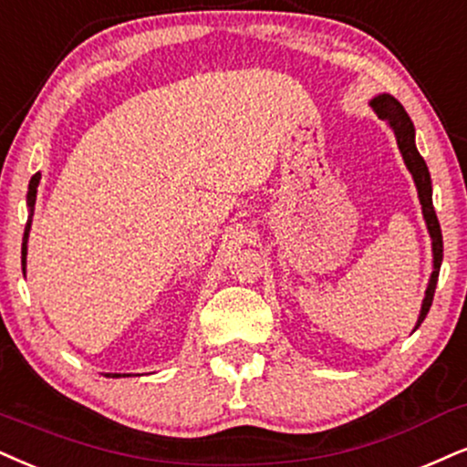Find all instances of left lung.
Listing matches in <instances>:
<instances>
[{
    "mask_svg": "<svg viewBox=\"0 0 467 467\" xmlns=\"http://www.w3.org/2000/svg\"><path fill=\"white\" fill-rule=\"evenodd\" d=\"M370 108L377 112V117L383 119L385 123L389 125V130L394 131L396 145H399V151L402 155V160H405L407 171L411 172L413 183H416L420 205H422V216H424V223H427V229L431 235V251H433V273H431L427 292H424L418 322H416V327H413V331H416L418 327L424 322V318H427L431 303H433L437 277H440L441 260H444L441 229H440V221H437V214L433 210V186H431V172H429L427 162H424V158L420 155L418 147H416V128H413L410 114L405 112V108L400 106V101L394 99L392 95L381 93V95L374 97V99H370Z\"/></svg>",
    "mask_w": 467,
    "mask_h": 467,
    "instance_id": "1",
    "label": "left lung"
}]
</instances>
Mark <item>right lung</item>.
<instances>
[{"label": "right lung", "mask_w": 467, "mask_h": 467, "mask_svg": "<svg viewBox=\"0 0 467 467\" xmlns=\"http://www.w3.org/2000/svg\"><path fill=\"white\" fill-rule=\"evenodd\" d=\"M40 182V172L30 180V188H27V223H26V232H23V244H21V268L23 275H26V264H27V240H30V229H32V216H34V203H36V188ZM106 377H120V374H106Z\"/></svg>", "instance_id": "1"}]
</instances>
